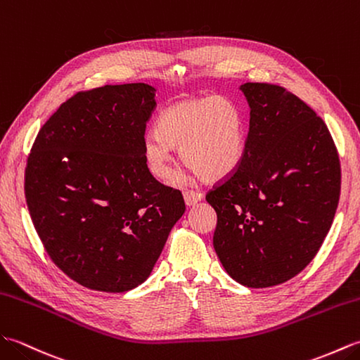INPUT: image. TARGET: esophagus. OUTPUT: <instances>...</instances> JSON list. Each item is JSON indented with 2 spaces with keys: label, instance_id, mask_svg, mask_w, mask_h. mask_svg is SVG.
<instances>
[{
  "label": "esophagus",
  "instance_id": "obj_1",
  "mask_svg": "<svg viewBox=\"0 0 360 360\" xmlns=\"http://www.w3.org/2000/svg\"><path fill=\"white\" fill-rule=\"evenodd\" d=\"M183 197H185V202L188 206H193L195 205L197 202H200L203 198V194L202 193H197V191H189L186 189L185 193H183Z\"/></svg>",
  "mask_w": 360,
  "mask_h": 360
}]
</instances>
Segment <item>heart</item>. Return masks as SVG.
I'll return each instance as SVG.
<instances>
[{
    "label": "heart",
    "mask_w": 360,
    "mask_h": 360,
    "mask_svg": "<svg viewBox=\"0 0 360 360\" xmlns=\"http://www.w3.org/2000/svg\"><path fill=\"white\" fill-rule=\"evenodd\" d=\"M155 132L146 135V165L158 180L174 172L172 148L207 181L226 177L238 166L246 141L240 106L225 97H200L167 106L157 118Z\"/></svg>",
    "instance_id": "1"
}]
</instances>
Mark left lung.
I'll use <instances>...</instances> for the list:
<instances>
[{
  "label": "left lung",
  "mask_w": 360,
  "mask_h": 360,
  "mask_svg": "<svg viewBox=\"0 0 360 360\" xmlns=\"http://www.w3.org/2000/svg\"><path fill=\"white\" fill-rule=\"evenodd\" d=\"M250 132L240 163L206 202L217 212L214 248L251 288L297 276L321 250L340 195L338 148L323 120L283 86L245 83Z\"/></svg>",
  "instance_id": "left-lung-1"
}]
</instances>
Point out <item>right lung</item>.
<instances>
[{"mask_svg":"<svg viewBox=\"0 0 360 360\" xmlns=\"http://www.w3.org/2000/svg\"><path fill=\"white\" fill-rule=\"evenodd\" d=\"M154 91L131 83L74 94L41 126L27 157L24 193L39 240L89 290L124 292L145 282L185 212L180 191L146 165Z\"/></svg>","mask_w":360,"mask_h":360,"instance_id":"obj_1","label":"right lung"}]
</instances>
